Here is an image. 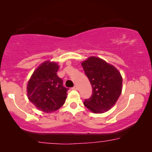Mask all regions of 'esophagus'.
Here are the masks:
<instances>
[{"label": "esophagus", "instance_id": "34e87169", "mask_svg": "<svg viewBox=\"0 0 152 152\" xmlns=\"http://www.w3.org/2000/svg\"><path fill=\"white\" fill-rule=\"evenodd\" d=\"M72 89V90H76L77 91V90H78V87L77 86H75Z\"/></svg>", "mask_w": 152, "mask_h": 152}]
</instances>
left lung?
Segmentation results:
<instances>
[{"mask_svg":"<svg viewBox=\"0 0 152 152\" xmlns=\"http://www.w3.org/2000/svg\"><path fill=\"white\" fill-rule=\"evenodd\" d=\"M82 66L93 88L92 96L84 101L85 107L94 113L109 111L122 93V77L120 71L95 56L83 61Z\"/></svg>","mask_w":152,"mask_h":152,"instance_id":"obj_1","label":"left lung"}]
</instances>
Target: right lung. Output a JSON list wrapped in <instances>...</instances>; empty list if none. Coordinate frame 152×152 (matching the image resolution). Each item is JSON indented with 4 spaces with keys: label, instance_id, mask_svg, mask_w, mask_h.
I'll return each instance as SVG.
<instances>
[{
    "label": "right lung",
    "instance_id": "obj_1",
    "mask_svg": "<svg viewBox=\"0 0 152 152\" xmlns=\"http://www.w3.org/2000/svg\"><path fill=\"white\" fill-rule=\"evenodd\" d=\"M58 63L48 60L33 72L27 84V95L39 111L52 113L62 107L68 89L63 86V80L57 76Z\"/></svg>",
    "mask_w": 152,
    "mask_h": 152
}]
</instances>
